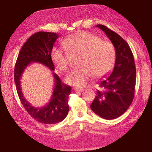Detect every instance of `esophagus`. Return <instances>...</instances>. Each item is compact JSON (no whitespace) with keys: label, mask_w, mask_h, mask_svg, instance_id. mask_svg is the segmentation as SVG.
Here are the masks:
<instances>
[{"label":"esophagus","mask_w":152,"mask_h":152,"mask_svg":"<svg viewBox=\"0 0 152 152\" xmlns=\"http://www.w3.org/2000/svg\"><path fill=\"white\" fill-rule=\"evenodd\" d=\"M72 90L75 91H79V92H81V91H84V88H73Z\"/></svg>","instance_id":"esophagus-1"}]
</instances>
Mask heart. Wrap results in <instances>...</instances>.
Here are the masks:
<instances>
[{
    "label": "heart",
    "instance_id": "obj_1",
    "mask_svg": "<svg viewBox=\"0 0 152 152\" xmlns=\"http://www.w3.org/2000/svg\"><path fill=\"white\" fill-rule=\"evenodd\" d=\"M65 49L54 47L51 59L57 69L65 71L70 63V54H81L79 68L72 69L66 77L68 84L84 86L93 76L101 77L111 71L115 61V49L113 43L103 41L96 35L78 32L63 41Z\"/></svg>",
    "mask_w": 152,
    "mask_h": 152
}]
</instances>
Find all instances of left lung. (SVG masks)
<instances>
[{"mask_svg": "<svg viewBox=\"0 0 152 152\" xmlns=\"http://www.w3.org/2000/svg\"><path fill=\"white\" fill-rule=\"evenodd\" d=\"M105 32L115 49V62L112 73L99 82V89L91 105L95 114L106 120L122 115L132 104L136 86V66L128 43L117 33L103 25H97Z\"/></svg>", "mask_w": 152, "mask_h": 152, "instance_id": "8db88e82", "label": "left lung"}]
</instances>
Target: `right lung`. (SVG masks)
<instances>
[{
  "mask_svg": "<svg viewBox=\"0 0 152 152\" xmlns=\"http://www.w3.org/2000/svg\"><path fill=\"white\" fill-rule=\"evenodd\" d=\"M58 38L59 34L55 32H38L32 34L23 45L14 68V82L20 100L31 117L42 124H53L65 119L69 111L68 95L71 87L62 83L59 76L53 72L54 89L50 100L44 107L36 108L25 99L20 88V78L27 66L33 62L43 64L51 71L55 70L51 51Z\"/></svg>",
  "mask_w": 152,
  "mask_h": 152,
  "instance_id": "1",
  "label": "right lung"
}]
</instances>
